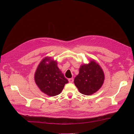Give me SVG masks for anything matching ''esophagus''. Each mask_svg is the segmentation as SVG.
Masks as SVG:
<instances>
[{
  "label": "esophagus",
  "instance_id": "esophagus-1",
  "mask_svg": "<svg viewBox=\"0 0 134 134\" xmlns=\"http://www.w3.org/2000/svg\"><path fill=\"white\" fill-rule=\"evenodd\" d=\"M68 80H69V83H72V82H73V81H74V78H70V79H68Z\"/></svg>",
  "mask_w": 134,
  "mask_h": 134
}]
</instances>
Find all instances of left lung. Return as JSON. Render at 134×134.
<instances>
[{
    "instance_id": "8db88e82",
    "label": "left lung",
    "mask_w": 134,
    "mask_h": 134,
    "mask_svg": "<svg viewBox=\"0 0 134 134\" xmlns=\"http://www.w3.org/2000/svg\"><path fill=\"white\" fill-rule=\"evenodd\" d=\"M104 75L102 69L94 60L83 64L74 82L79 91L85 95H91L98 91L104 82Z\"/></svg>"
}]
</instances>
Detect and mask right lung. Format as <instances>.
Listing matches in <instances>:
<instances>
[{
  "label": "right lung",
  "instance_id": "add662e5",
  "mask_svg": "<svg viewBox=\"0 0 134 134\" xmlns=\"http://www.w3.org/2000/svg\"><path fill=\"white\" fill-rule=\"evenodd\" d=\"M36 84L42 92L55 96L62 92L68 79L58 67L56 61L44 58L39 64L35 74Z\"/></svg>",
  "mask_w": 134,
  "mask_h": 134
}]
</instances>
